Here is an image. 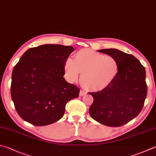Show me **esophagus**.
I'll use <instances>...</instances> for the list:
<instances>
[{
  "instance_id": "1",
  "label": "esophagus",
  "mask_w": 156,
  "mask_h": 156,
  "mask_svg": "<svg viewBox=\"0 0 156 156\" xmlns=\"http://www.w3.org/2000/svg\"><path fill=\"white\" fill-rule=\"evenodd\" d=\"M86 94V92H85L84 90H80V97H82V96H83L84 94Z\"/></svg>"
}]
</instances>
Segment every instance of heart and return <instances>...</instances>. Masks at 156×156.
Here are the masks:
<instances>
[{
  "label": "heart",
  "instance_id": "b5f03b06",
  "mask_svg": "<svg viewBox=\"0 0 156 156\" xmlns=\"http://www.w3.org/2000/svg\"><path fill=\"white\" fill-rule=\"evenodd\" d=\"M119 71V63L114 57L104 55L90 49H81L74 59L68 58L64 64L67 80L75 81L80 74L81 86L88 90L101 91L110 85Z\"/></svg>",
  "mask_w": 156,
  "mask_h": 156
}]
</instances>
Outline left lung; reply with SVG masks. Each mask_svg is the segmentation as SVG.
<instances>
[{
	"label": "left lung",
	"mask_w": 156,
	"mask_h": 156,
	"mask_svg": "<svg viewBox=\"0 0 156 156\" xmlns=\"http://www.w3.org/2000/svg\"><path fill=\"white\" fill-rule=\"evenodd\" d=\"M97 51L114 57L119 63V71L107 88L89 93L94 98L90 115L106 126H122L137 116L143 109L147 92L145 68L132 55L118 49Z\"/></svg>",
	"instance_id": "obj_1"
}]
</instances>
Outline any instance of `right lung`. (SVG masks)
<instances>
[{"label":"right lung","instance_id":"obj_1","mask_svg":"<svg viewBox=\"0 0 156 156\" xmlns=\"http://www.w3.org/2000/svg\"><path fill=\"white\" fill-rule=\"evenodd\" d=\"M74 50L43 44L20 57L12 72L11 96L24 121L36 126L55 122L64 116L66 103L79 96L80 88L64 77L65 62Z\"/></svg>","mask_w":156,"mask_h":156}]
</instances>
